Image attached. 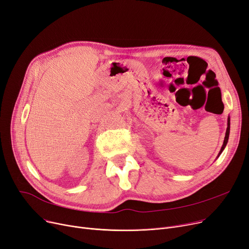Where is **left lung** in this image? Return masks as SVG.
Segmentation results:
<instances>
[{
  "label": "left lung",
  "mask_w": 249,
  "mask_h": 249,
  "mask_svg": "<svg viewBox=\"0 0 249 249\" xmlns=\"http://www.w3.org/2000/svg\"><path fill=\"white\" fill-rule=\"evenodd\" d=\"M228 126H227V129H226V135H225V139H224V143H223V146H222V148H221V150H220V153H219V155H218V157L221 155V153L223 152V150L225 149V147H226V145H227V143H228V139H229V134H230V117H228Z\"/></svg>",
  "instance_id": "8db88e82"
}]
</instances>
